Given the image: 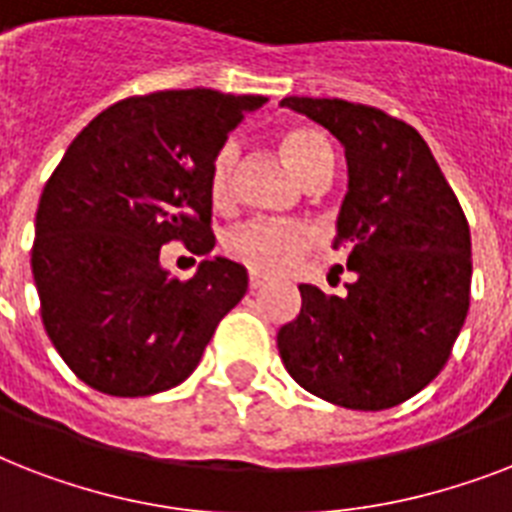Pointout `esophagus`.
Returning <instances> with one entry per match:
<instances>
[{"mask_svg":"<svg viewBox=\"0 0 512 512\" xmlns=\"http://www.w3.org/2000/svg\"><path fill=\"white\" fill-rule=\"evenodd\" d=\"M265 284H268V281H265V276H260V273H252V276H249V289H252V292L263 289Z\"/></svg>","mask_w":512,"mask_h":512,"instance_id":"1","label":"esophagus"}]
</instances>
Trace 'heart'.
Segmentation results:
<instances>
[{
  "label": "heart",
  "mask_w": 512,
  "mask_h": 512,
  "mask_svg": "<svg viewBox=\"0 0 512 512\" xmlns=\"http://www.w3.org/2000/svg\"><path fill=\"white\" fill-rule=\"evenodd\" d=\"M279 146L284 162L300 177L305 188L332 177V146L316 127H305V124L292 127L281 135ZM236 162H239V143L233 138L225 140L212 156L207 177L209 199L217 207H223L231 199ZM311 244L313 236L308 228L276 223V220H247L225 236V252L257 273L289 271L311 249Z\"/></svg>",
  "instance_id": "1"
}]
</instances>
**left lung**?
<instances>
[{"instance_id":"obj_1","label":"left lung","mask_w":512,"mask_h":512,"mask_svg":"<svg viewBox=\"0 0 512 512\" xmlns=\"http://www.w3.org/2000/svg\"><path fill=\"white\" fill-rule=\"evenodd\" d=\"M345 148L348 193L335 249L356 279L345 295L300 284L303 308L279 329L297 385L329 404L380 412L444 369L470 305V228L414 127L337 98H284Z\"/></svg>"}]
</instances>
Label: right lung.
I'll use <instances>...</instances> for the list:
<instances>
[{"instance_id": "1", "label": "right lung", "mask_w": 512, "mask_h": 512, "mask_svg": "<svg viewBox=\"0 0 512 512\" xmlns=\"http://www.w3.org/2000/svg\"><path fill=\"white\" fill-rule=\"evenodd\" d=\"M263 95L167 90L98 114L68 146L36 209L31 271L60 358L108 396H154L199 366L247 292V268L209 257L212 156ZM180 238L205 260L172 280L158 252Z\"/></svg>"}]
</instances>
